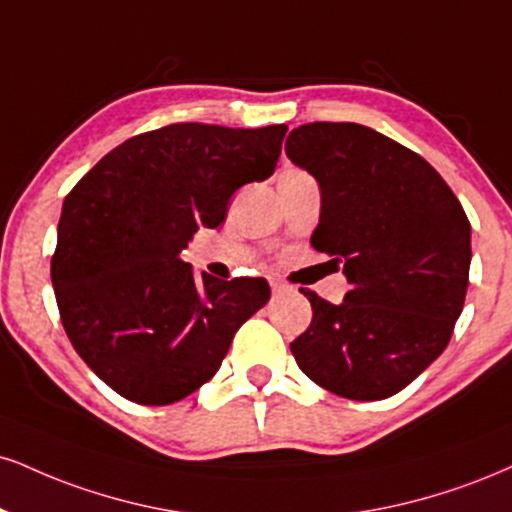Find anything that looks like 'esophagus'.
Masks as SVG:
<instances>
[{"label":"esophagus","instance_id":"1","mask_svg":"<svg viewBox=\"0 0 512 512\" xmlns=\"http://www.w3.org/2000/svg\"><path fill=\"white\" fill-rule=\"evenodd\" d=\"M272 291H274V295H283L288 291V286H286V283H281V281H272Z\"/></svg>","mask_w":512,"mask_h":512}]
</instances>
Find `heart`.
Here are the masks:
<instances>
[{"label": "heart", "mask_w": 512, "mask_h": 512, "mask_svg": "<svg viewBox=\"0 0 512 512\" xmlns=\"http://www.w3.org/2000/svg\"><path fill=\"white\" fill-rule=\"evenodd\" d=\"M286 171H295V169H286Z\"/></svg>", "instance_id": "b5f03b06"}]
</instances>
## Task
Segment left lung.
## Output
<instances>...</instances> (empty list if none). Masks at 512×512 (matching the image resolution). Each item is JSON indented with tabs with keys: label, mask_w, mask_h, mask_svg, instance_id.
<instances>
[{
	"label": "left lung",
	"mask_w": 512,
	"mask_h": 512,
	"mask_svg": "<svg viewBox=\"0 0 512 512\" xmlns=\"http://www.w3.org/2000/svg\"><path fill=\"white\" fill-rule=\"evenodd\" d=\"M317 178L322 212L312 248L343 262L341 305L303 291L312 322L291 343L322 389L381 400L443 353L470 279V221L427 159L360 123H305L286 140Z\"/></svg>",
	"instance_id": "8db88e82"
}]
</instances>
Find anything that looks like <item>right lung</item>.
I'll return each instance as SVG.
<instances>
[{
    "mask_svg": "<svg viewBox=\"0 0 512 512\" xmlns=\"http://www.w3.org/2000/svg\"><path fill=\"white\" fill-rule=\"evenodd\" d=\"M286 131L171 123L114 147L66 195L52 257L61 324L119 396H190L267 305L264 279H195L181 250L217 229L240 186L274 174Z\"/></svg>",
    "mask_w": 512,
    "mask_h": 512,
    "instance_id": "right-lung-1",
    "label": "right lung"
}]
</instances>
